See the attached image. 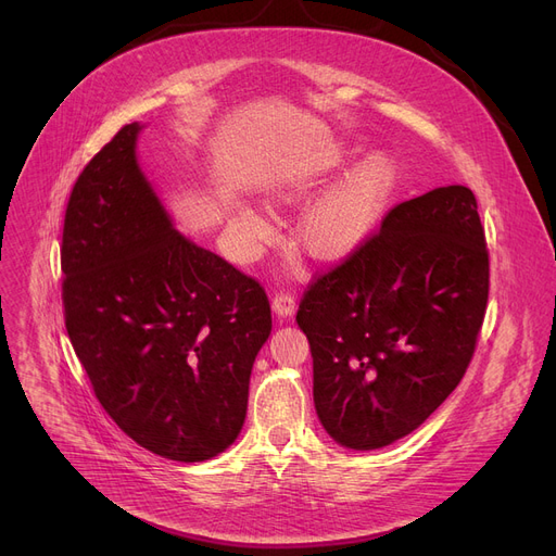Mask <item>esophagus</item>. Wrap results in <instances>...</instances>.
<instances>
[{
	"label": "esophagus",
	"mask_w": 556,
	"mask_h": 556,
	"mask_svg": "<svg viewBox=\"0 0 556 556\" xmlns=\"http://www.w3.org/2000/svg\"><path fill=\"white\" fill-rule=\"evenodd\" d=\"M273 311L277 315H286V317L293 315L295 313V293H290V290H286V288L277 290L273 298Z\"/></svg>",
	"instance_id": "obj_1"
}]
</instances>
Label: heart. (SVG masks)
I'll return each mask as SVG.
<instances>
[{
    "label": "heart",
    "instance_id": "obj_1",
    "mask_svg": "<svg viewBox=\"0 0 556 556\" xmlns=\"http://www.w3.org/2000/svg\"><path fill=\"white\" fill-rule=\"evenodd\" d=\"M338 157H329L319 166H315L313 175L319 170H327L333 166ZM306 182L302 189H288L277 195L279 202H293L298 195L308 187ZM390 185V170L383 162L369 160L358 166L352 175L331 189L325 198H319L315 204L302 214L295 227V243L315 258H340L356 250L381 210V202L386 198ZM239 229L243 239L250 245L266 243L273 237L270 220L256 210L241 207L237 214Z\"/></svg>",
    "mask_w": 556,
    "mask_h": 556
}]
</instances>
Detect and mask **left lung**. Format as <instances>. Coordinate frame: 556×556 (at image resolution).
Instances as JSON below:
<instances>
[{
	"label": "left lung",
	"instance_id": "1",
	"mask_svg": "<svg viewBox=\"0 0 556 556\" xmlns=\"http://www.w3.org/2000/svg\"><path fill=\"white\" fill-rule=\"evenodd\" d=\"M489 300V250L471 189H432L311 279L298 311L319 421L346 448L388 446L459 386Z\"/></svg>",
	"mask_w": 556,
	"mask_h": 556
}]
</instances>
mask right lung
<instances>
[{"mask_svg":"<svg viewBox=\"0 0 556 556\" xmlns=\"http://www.w3.org/2000/svg\"><path fill=\"white\" fill-rule=\"evenodd\" d=\"M137 132L126 124L72 187L65 329L94 396L130 440L204 462L243 428L270 302L254 277L170 227L137 166Z\"/></svg>","mask_w":556,"mask_h":556,"instance_id":"1","label":"right lung"}]
</instances>
